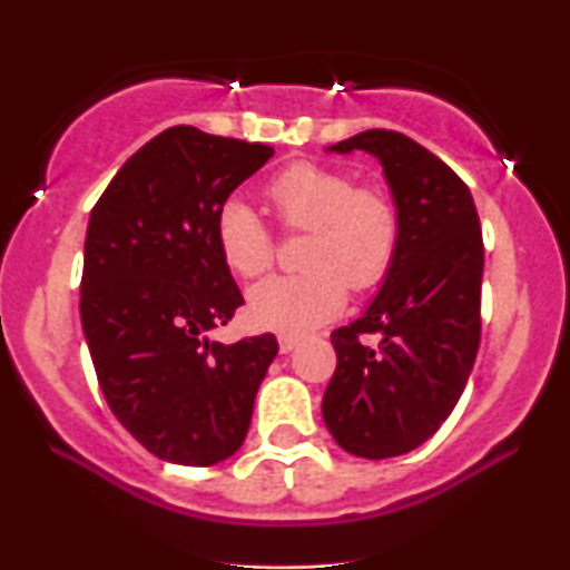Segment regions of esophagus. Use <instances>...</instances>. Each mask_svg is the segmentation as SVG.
<instances>
[{
    "instance_id": "esophagus-1",
    "label": "esophagus",
    "mask_w": 570,
    "mask_h": 570,
    "mask_svg": "<svg viewBox=\"0 0 570 570\" xmlns=\"http://www.w3.org/2000/svg\"><path fill=\"white\" fill-rule=\"evenodd\" d=\"M299 340H303V335H297V332H281V335H278L281 353H289V351L297 348Z\"/></svg>"
}]
</instances>
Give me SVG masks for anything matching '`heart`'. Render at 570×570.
I'll return each instance as SVG.
<instances>
[{"mask_svg":"<svg viewBox=\"0 0 570 570\" xmlns=\"http://www.w3.org/2000/svg\"><path fill=\"white\" fill-rule=\"evenodd\" d=\"M267 200L292 233L307 230L299 246L303 273L259 281L248 292V318L265 330H307L343 311L348 286H381L402 244V214L389 193L356 185L351 174L322 163H292L265 187ZM217 246L235 276H263L276 257L273 235L244 200L217 214Z\"/></svg>","mask_w":570,"mask_h":570,"instance_id":"b5f03b06","label":"heart"}]
</instances>
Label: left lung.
<instances>
[{
  "label": "left lung",
  "mask_w": 570,
  "mask_h": 570,
  "mask_svg": "<svg viewBox=\"0 0 570 570\" xmlns=\"http://www.w3.org/2000/svg\"><path fill=\"white\" fill-rule=\"evenodd\" d=\"M330 149L375 155L402 214L383 289L332 332L337 367L322 402L340 448L381 461L434 436L466 389L482 332L485 246L466 181L410 136L372 128Z\"/></svg>",
  "instance_id": "left-lung-1"
}]
</instances>
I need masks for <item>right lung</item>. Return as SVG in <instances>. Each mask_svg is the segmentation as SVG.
Instances as JSON below:
<instances>
[{"label": "right lung", "mask_w": 570, "mask_h": 570, "mask_svg": "<svg viewBox=\"0 0 570 570\" xmlns=\"http://www.w3.org/2000/svg\"><path fill=\"white\" fill-rule=\"evenodd\" d=\"M273 147L174 126L122 163L90 212L82 332L109 410L163 461L212 466L246 440L276 335L212 343L244 294L217 214Z\"/></svg>", "instance_id": "right-lung-1"}]
</instances>
